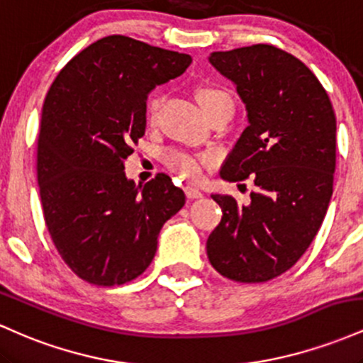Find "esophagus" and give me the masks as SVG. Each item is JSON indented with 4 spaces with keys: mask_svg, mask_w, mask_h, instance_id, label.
<instances>
[{
    "mask_svg": "<svg viewBox=\"0 0 363 363\" xmlns=\"http://www.w3.org/2000/svg\"><path fill=\"white\" fill-rule=\"evenodd\" d=\"M184 191H186V196L189 199H198V198H201V196H203L201 191L196 189V187H193V186H187Z\"/></svg>",
    "mask_w": 363,
    "mask_h": 363,
    "instance_id": "obj_1",
    "label": "esophagus"
}]
</instances>
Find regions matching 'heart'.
Listing matches in <instances>:
<instances>
[{
    "label": "heart",
    "instance_id": "heart-1",
    "mask_svg": "<svg viewBox=\"0 0 363 363\" xmlns=\"http://www.w3.org/2000/svg\"><path fill=\"white\" fill-rule=\"evenodd\" d=\"M196 99H198L199 106L205 111L206 116L215 114L218 111H230L232 112V97L227 90L222 89V86L216 85H201L196 89ZM158 109V99H152L148 102L147 116L148 121L152 123L157 116ZM206 162V158H198L191 153L181 152V150H172L165 155V164L169 165L170 170L179 174L182 179H187V181H196L199 176H201L203 164Z\"/></svg>",
    "mask_w": 363,
    "mask_h": 363
}]
</instances>
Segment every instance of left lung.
Instances as JSON below:
<instances>
[{
    "mask_svg": "<svg viewBox=\"0 0 363 363\" xmlns=\"http://www.w3.org/2000/svg\"><path fill=\"white\" fill-rule=\"evenodd\" d=\"M210 62L237 85L249 126L220 176L256 189L247 206L211 194L222 222L206 240L211 266L239 283L290 269L326 216L336 169V118L328 91L301 60L269 44L218 51Z\"/></svg>",
    "mask_w": 363,
    "mask_h": 363,
    "instance_id": "obj_1",
    "label": "left lung"
}]
</instances>
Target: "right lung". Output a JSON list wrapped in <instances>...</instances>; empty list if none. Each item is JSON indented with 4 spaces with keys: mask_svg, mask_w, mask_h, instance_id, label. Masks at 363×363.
<instances>
[{
    "mask_svg": "<svg viewBox=\"0 0 363 363\" xmlns=\"http://www.w3.org/2000/svg\"><path fill=\"white\" fill-rule=\"evenodd\" d=\"M189 54L109 35L68 61L43 106L37 181L54 247L82 280L133 281L186 196L167 174L136 186L123 160L145 135L147 95L186 72Z\"/></svg>",
    "mask_w": 363,
    "mask_h": 363,
    "instance_id": "add662e5",
    "label": "right lung"
}]
</instances>
